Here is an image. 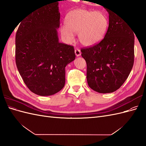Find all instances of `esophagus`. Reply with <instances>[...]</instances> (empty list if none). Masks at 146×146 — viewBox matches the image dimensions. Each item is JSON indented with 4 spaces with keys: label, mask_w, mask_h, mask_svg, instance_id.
<instances>
[{
    "label": "esophagus",
    "mask_w": 146,
    "mask_h": 146,
    "mask_svg": "<svg viewBox=\"0 0 146 146\" xmlns=\"http://www.w3.org/2000/svg\"><path fill=\"white\" fill-rule=\"evenodd\" d=\"M75 54H76V55L77 56H79L81 55L80 50H79L78 48H76V49H75Z\"/></svg>",
    "instance_id": "1"
}]
</instances>
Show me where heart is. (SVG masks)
Segmentation results:
<instances>
[{"label":"heart","instance_id":"b5f03b06","mask_svg":"<svg viewBox=\"0 0 146 146\" xmlns=\"http://www.w3.org/2000/svg\"><path fill=\"white\" fill-rule=\"evenodd\" d=\"M108 25V19L102 11L77 9L66 15L65 26H61L60 31L67 43L72 42L74 34L77 33L81 44L91 47L103 39Z\"/></svg>","mask_w":146,"mask_h":146}]
</instances>
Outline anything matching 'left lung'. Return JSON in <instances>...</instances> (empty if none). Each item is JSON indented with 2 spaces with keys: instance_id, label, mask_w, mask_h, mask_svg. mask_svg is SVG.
I'll return each mask as SVG.
<instances>
[{
  "instance_id": "1",
  "label": "left lung",
  "mask_w": 146,
  "mask_h": 146,
  "mask_svg": "<svg viewBox=\"0 0 146 146\" xmlns=\"http://www.w3.org/2000/svg\"><path fill=\"white\" fill-rule=\"evenodd\" d=\"M109 25L98 44L82 48L88 86L99 93L116 91L129 77L134 63V32L115 12L107 9Z\"/></svg>"
}]
</instances>
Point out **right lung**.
Wrapping results in <instances>:
<instances>
[{
	"label": "right lung",
	"instance_id": "add662e5",
	"mask_svg": "<svg viewBox=\"0 0 146 146\" xmlns=\"http://www.w3.org/2000/svg\"><path fill=\"white\" fill-rule=\"evenodd\" d=\"M58 2L31 12L16 35L17 68L29 89L41 96L63 89L66 66L76 59L74 47L59 42Z\"/></svg>",
	"mask_w": 146,
	"mask_h": 146
}]
</instances>
